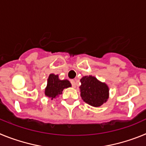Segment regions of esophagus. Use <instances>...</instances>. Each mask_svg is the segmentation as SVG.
Instances as JSON below:
<instances>
[{
    "instance_id": "34e87169",
    "label": "esophagus",
    "mask_w": 146,
    "mask_h": 146,
    "mask_svg": "<svg viewBox=\"0 0 146 146\" xmlns=\"http://www.w3.org/2000/svg\"><path fill=\"white\" fill-rule=\"evenodd\" d=\"M71 83L72 85V87L73 88H76V82L74 80H71Z\"/></svg>"
}]
</instances>
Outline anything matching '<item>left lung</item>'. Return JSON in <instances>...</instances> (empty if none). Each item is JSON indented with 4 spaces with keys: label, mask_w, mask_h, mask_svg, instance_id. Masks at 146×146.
I'll list each match as a JSON object with an SVG mask.
<instances>
[{
    "label": "left lung",
    "mask_w": 146,
    "mask_h": 146,
    "mask_svg": "<svg viewBox=\"0 0 146 146\" xmlns=\"http://www.w3.org/2000/svg\"><path fill=\"white\" fill-rule=\"evenodd\" d=\"M80 96L82 100L93 107H100L109 99V87L94 76H84L80 79Z\"/></svg>",
    "instance_id": "8db88e82"
}]
</instances>
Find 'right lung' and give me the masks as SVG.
Returning a JSON list of instances; mask_svg holds the SVG:
<instances>
[{
    "mask_svg": "<svg viewBox=\"0 0 146 146\" xmlns=\"http://www.w3.org/2000/svg\"><path fill=\"white\" fill-rule=\"evenodd\" d=\"M71 86L72 84L68 80H60L58 74H50L47 79V86L44 89L45 96L52 100L62 94L64 89Z\"/></svg>",
    "mask_w": 146,
    "mask_h": 146,
    "instance_id": "add662e5",
    "label": "right lung"
}]
</instances>
